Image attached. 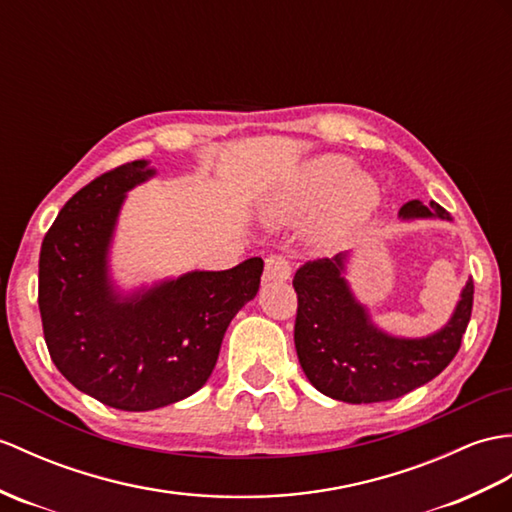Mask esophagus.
I'll use <instances>...</instances> for the list:
<instances>
[{"instance_id": "esophagus-1", "label": "esophagus", "mask_w": 512, "mask_h": 512, "mask_svg": "<svg viewBox=\"0 0 512 512\" xmlns=\"http://www.w3.org/2000/svg\"><path fill=\"white\" fill-rule=\"evenodd\" d=\"M292 275L290 261L283 255H270L266 259V270H264V281H288Z\"/></svg>"}]
</instances>
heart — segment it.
<instances>
[{"mask_svg": "<svg viewBox=\"0 0 512 512\" xmlns=\"http://www.w3.org/2000/svg\"><path fill=\"white\" fill-rule=\"evenodd\" d=\"M377 202L375 178L358 172L349 157L320 154L272 194L264 218L268 224H301L320 213V235H336L364 220Z\"/></svg>", "mask_w": 512, "mask_h": 512, "instance_id": "1", "label": "heart"}]
</instances>
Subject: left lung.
<instances>
[{"mask_svg": "<svg viewBox=\"0 0 512 512\" xmlns=\"http://www.w3.org/2000/svg\"><path fill=\"white\" fill-rule=\"evenodd\" d=\"M401 220L441 218L449 213L430 202L410 200ZM349 253L307 261L296 270L299 296L294 344L303 373L323 395L347 403H377L408 395L445 371L460 349L473 307V281L447 323L423 338H401L379 329L344 277Z\"/></svg>", "mask_w": 512, "mask_h": 512, "instance_id": "obj_1", "label": "left lung"}]
</instances>
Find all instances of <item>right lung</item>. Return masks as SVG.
Wrapping results in <instances>:
<instances>
[{
    "instance_id": "add662e5",
    "label": "right lung",
    "mask_w": 512,
    "mask_h": 512,
    "mask_svg": "<svg viewBox=\"0 0 512 512\" xmlns=\"http://www.w3.org/2000/svg\"><path fill=\"white\" fill-rule=\"evenodd\" d=\"M157 174L130 161L71 196L45 233L39 310L47 351L67 382L106 406L157 410L194 395L218 362L233 316L255 299L261 257L192 270L122 292L109 253L130 189Z\"/></svg>"
}]
</instances>
